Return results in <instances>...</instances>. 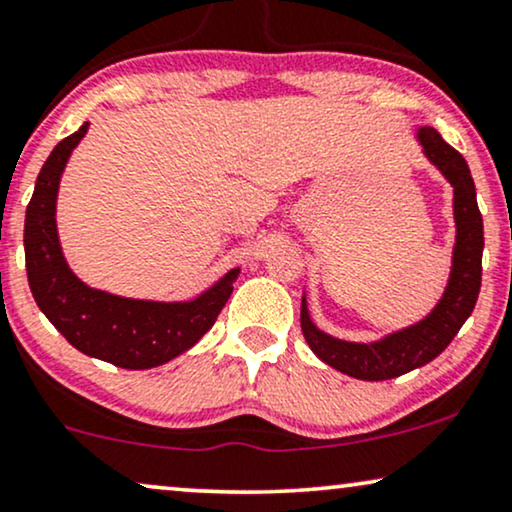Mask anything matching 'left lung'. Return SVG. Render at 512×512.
<instances>
[{
  "instance_id": "1",
  "label": "left lung",
  "mask_w": 512,
  "mask_h": 512,
  "mask_svg": "<svg viewBox=\"0 0 512 512\" xmlns=\"http://www.w3.org/2000/svg\"><path fill=\"white\" fill-rule=\"evenodd\" d=\"M416 141L420 153L454 189L456 241L451 250V271L444 293L430 309V314L373 342L340 340L321 331L309 314L307 293H302L300 326L304 340L323 364L349 378L390 380L430 364L456 338L480 295L484 226L470 167L454 146L446 144L435 127L418 125Z\"/></svg>"
}]
</instances>
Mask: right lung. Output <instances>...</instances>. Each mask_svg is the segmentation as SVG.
Returning a JSON list of instances; mask_svg holds the SVG:
<instances>
[{"instance_id":"add662e5","label":"right lung","mask_w":512,"mask_h":512,"mask_svg":"<svg viewBox=\"0 0 512 512\" xmlns=\"http://www.w3.org/2000/svg\"><path fill=\"white\" fill-rule=\"evenodd\" d=\"M87 129L84 122L56 144L37 174L23 229L28 283L37 307L75 349L129 371H146L177 359L210 331L234 293L241 267L191 300H139L87 286L70 269L56 226L58 186Z\"/></svg>"}]
</instances>
